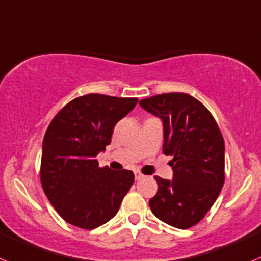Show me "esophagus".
I'll list each match as a JSON object with an SVG mask.
<instances>
[{"label": "esophagus", "mask_w": 261, "mask_h": 261, "mask_svg": "<svg viewBox=\"0 0 261 261\" xmlns=\"http://www.w3.org/2000/svg\"><path fill=\"white\" fill-rule=\"evenodd\" d=\"M143 176H144V175L141 174V172H139V171L134 172V177H136V180H141Z\"/></svg>", "instance_id": "obj_1"}]
</instances>
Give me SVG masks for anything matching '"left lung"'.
Returning a JSON list of instances; mask_svg holds the SVG:
<instances>
[{
	"mask_svg": "<svg viewBox=\"0 0 261 261\" xmlns=\"http://www.w3.org/2000/svg\"><path fill=\"white\" fill-rule=\"evenodd\" d=\"M139 105L164 124V153L172 156V180L154 176L152 213L176 228H190L215 204L224 182V141L210 110L195 97L170 92Z\"/></svg>",
	"mask_w": 261,
	"mask_h": 261,
	"instance_id": "1",
	"label": "left lung"
}]
</instances>
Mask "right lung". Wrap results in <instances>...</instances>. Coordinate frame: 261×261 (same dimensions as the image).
I'll use <instances>...</instances> for the list:
<instances>
[{
    "instance_id": "right-lung-1",
    "label": "right lung",
    "mask_w": 261,
    "mask_h": 261,
    "mask_svg": "<svg viewBox=\"0 0 261 261\" xmlns=\"http://www.w3.org/2000/svg\"><path fill=\"white\" fill-rule=\"evenodd\" d=\"M137 101V97L85 95L62 108L49 124L40 181L54 210L68 223L92 229L119 211L134 174L99 167L96 156L110 144L115 124Z\"/></svg>"
}]
</instances>
